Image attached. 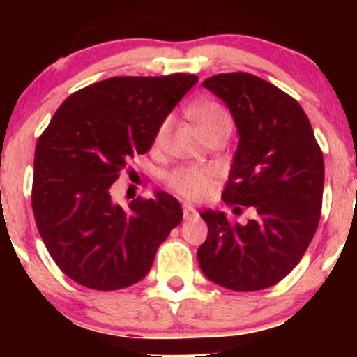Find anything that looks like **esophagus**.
Wrapping results in <instances>:
<instances>
[{
  "label": "esophagus",
  "mask_w": 357,
  "mask_h": 357,
  "mask_svg": "<svg viewBox=\"0 0 357 357\" xmlns=\"http://www.w3.org/2000/svg\"><path fill=\"white\" fill-rule=\"evenodd\" d=\"M183 216L186 221L196 220L198 218V211H196V208H192L191 204H183Z\"/></svg>",
  "instance_id": "1"
}]
</instances>
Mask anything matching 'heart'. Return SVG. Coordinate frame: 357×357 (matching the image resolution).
Here are the masks:
<instances>
[{
	"label": "heart",
	"mask_w": 357,
	"mask_h": 357,
	"mask_svg": "<svg viewBox=\"0 0 357 357\" xmlns=\"http://www.w3.org/2000/svg\"><path fill=\"white\" fill-rule=\"evenodd\" d=\"M192 117H195L196 126H198L199 132L206 134L216 127H231V117L221 105L215 102H206V104L198 105L192 110ZM171 126H173V117H166L155 130V144H161L165 141L167 134H169ZM216 174L215 171L208 169V167H196V166H184L179 169H174L173 173L167 176V183L173 190L183 196L184 199L196 202V199H203L204 196L210 195L215 184Z\"/></svg>",
	"instance_id": "b5f03b06"
}]
</instances>
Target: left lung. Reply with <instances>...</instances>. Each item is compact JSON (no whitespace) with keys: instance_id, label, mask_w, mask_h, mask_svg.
<instances>
[{"instance_id":"8db88e82","label":"left lung","mask_w":357,"mask_h":357,"mask_svg":"<svg viewBox=\"0 0 357 357\" xmlns=\"http://www.w3.org/2000/svg\"><path fill=\"white\" fill-rule=\"evenodd\" d=\"M203 87L230 109L238 147L223 198L255 210L247 225L208 210L198 248L204 277L236 292L275 285L304 257L322 208L324 158L297 100L252 73L213 75ZM240 210V208H236Z\"/></svg>"}]
</instances>
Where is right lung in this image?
Here are the masks:
<instances>
[{"label":"right lung","mask_w":357,"mask_h":357,"mask_svg":"<svg viewBox=\"0 0 357 357\" xmlns=\"http://www.w3.org/2000/svg\"><path fill=\"white\" fill-rule=\"evenodd\" d=\"M198 82L190 73L112 77L72 93L35 149L31 206L45 247L77 284L117 290L149 272L158 247L183 220L174 196L155 191L124 208L110 186Z\"/></svg>","instance_id":"obj_1"}]
</instances>
